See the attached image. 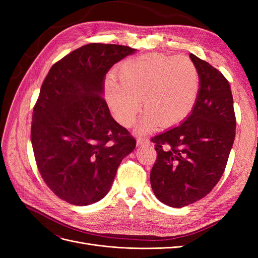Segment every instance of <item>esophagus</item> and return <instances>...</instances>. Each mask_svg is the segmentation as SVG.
I'll list each match as a JSON object with an SVG mask.
<instances>
[{
	"label": "esophagus",
	"instance_id": "obj_1",
	"mask_svg": "<svg viewBox=\"0 0 258 258\" xmlns=\"http://www.w3.org/2000/svg\"><path fill=\"white\" fill-rule=\"evenodd\" d=\"M150 139L147 138H142V137H139L137 138V144L138 145H144V144H150Z\"/></svg>",
	"mask_w": 258,
	"mask_h": 258
}]
</instances>
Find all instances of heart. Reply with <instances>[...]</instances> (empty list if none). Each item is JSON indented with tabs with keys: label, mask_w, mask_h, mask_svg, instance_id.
I'll return each instance as SVG.
<instances>
[{
	"label": "heart",
	"mask_w": 258,
	"mask_h": 258,
	"mask_svg": "<svg viewBox=\"0 0 258 258\" xmlns=\"http://www.w3.org/2000/svg\"><path fill=\"white\" fill-rule=\"evenodd\" d=\"M119 81H106V100L115 118L130 127L141 110H146L137 127L146 134L158 122L173 126L188 115L196 103L200 77L194 62L186 57L146 53L124 60L118 70Z\"/></svg>",
	"instance_id": "heart-1"
}]
</instances>
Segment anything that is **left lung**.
Wrapping results in <instances>:
<instances>
[{
    "label": "left lung",
    "instance_id": "1",
    "mask_svg": "<svg viewBox=\"0 0 258 258\" xmlns=\"http://www.w3.org/2000/svg\"><path fill=\"white\" fill-rule=\"evenodd\" d=\"M200 89L190 114L152 141L157 160L151 171L155 196L169 207L200 200L220 181L236 136V117L228 81L207 61L190 53Z\"/></svg>",
    "mask_w": 258,
    "mask_h": 258
}]
</instances>
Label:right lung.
Masks as SVG:
<instances>
[{
  "label": "right lung",
  "instance_id": "1",
  "mask_svg": "<svg viewBox=\"0 0 258 258\" xmlns=\"http://www.w3.org/2000/svg\"><path fill=\"white\" fill-rule=\"evenodd\" d=\"M129 46L92 43L67 54L46 76L31 126L38 171L60 199L88 206L110 191L136 140L111 116L105 75Z\"/></svg>",
  "mask_w": 258,
  "mask_h": 258
}]
</instances>
